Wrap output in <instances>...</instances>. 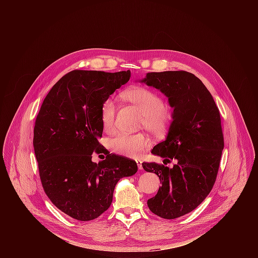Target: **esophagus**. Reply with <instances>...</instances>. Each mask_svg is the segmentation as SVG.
<instances>
[{
	"label": "esophagus",
	"instance_id": "obj_1",
	"mask_svg": "<svg viewBox=\"0 0 258 258\" xmlns=\"http://www.w3.org/2000/svg\"><path fill=\"white\" fill-rule=\"evenodd\" d=\"M136 161H137V164H138V168H139L140 170H142V169H143V166H142V160L137 159Z\"/></svg>",
	"mask_w": 258,
	"mask_h": 258
}]
</instances>
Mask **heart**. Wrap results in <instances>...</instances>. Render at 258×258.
<instances>
[{"instance_id": "heart-1", "label": "heart", "mask_w": 258, "mask_h": 258, "mask_svg": "<svg viewBox=\"0 0 258 258\" xmlns=\"http://www.w3.org/2000/svg\"><path fill=\"white\" fill-rule=\"evenodd\" d=\"M121 98L135 105L144 114V124L155 134H162L170 122V113L164 106V101L159 94L148 88L134 87L125 90ZM100 118L103 130L111 133L114 128L115 104L112 99H106L100 110ZM151 145L148 137L142 134L120 133L109 141V148L112 152L130 158L139 157L142 152Z\"/></svg>"}]
</instances>
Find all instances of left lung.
I'll return each instance as SVG.
<instances>
[{"mask_svg":"<svg viewBox=\"0 0 258 258\" xmlns=\"http://www.w3.org/2000/svg\"><path fill=\"white\" fill-rule=\"evenodd\" d=\"M159 90L173 109L165 140L152 154L164 158L169 168L155 162L142 164L158 175L161 187L147 201L156 215L173 219L194 210L210 193L224 150L218 108L203 83L187 71L150 72L139 81Z\"/></svg>","mask_w":258,"mask_h":258,"instance_id":"left-lung-1","label":"left lung"}]
</instances>
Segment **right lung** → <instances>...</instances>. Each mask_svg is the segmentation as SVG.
<instances>
[{"mask_svg":"<svg viewBox=\"0 0 258 258\" xmlns=\"http://www.w3.org/2000/svg\"><path fill=\"white\" fill-rule=\"evenodd\" d=\"M130 78V70H72L53 86L36 116L33 148L43 188L75 219L100 216L111 205L118 180L138 170L136 161L110 154L99 143L101 105ZM94 152L106 159L93 163Z\"/></svg>","mask_w":258,"mask_h":258,"instance_id":"1","label":"right lung"}]
</instances>
